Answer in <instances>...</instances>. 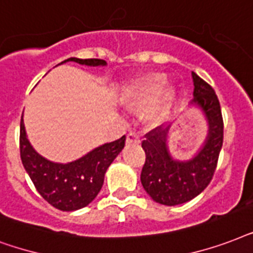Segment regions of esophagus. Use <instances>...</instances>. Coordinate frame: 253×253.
Wrapping results in <instances>:
<instances>
[{
    "mask_svg": "<svg viewBox=\"0 0 253 253\" xmlns=\"http://www.w3.org/2000/svg\"><path fill=\"white\" fill-rule=\"evenodd\" d=\"M141 138L140 136L134 132H129L126 134V144H140Z\"/></svg>",
    "mask_w": 253,
    "mask_h": 253,
    "instance_id": "esophagus-1",
    "label": "esophagus"
}]
</instances>
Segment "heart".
<instances>
[{
	"label": "heart",
	"instance_id": "heart-1",
	"mask_svg": "<svg viewBox=\"0 0 253 253\" xmlns=\"http://www.w3.org/2000/svg\"><path fill=\"white\" fill-rule=\"evenodd\" d=\"M164 83V76L160 74H153L149 75L144 79L138 80L134 84L126 89V92L123 96V103L126 108L138 109L144 107L148 103L150 97L157 93V91ZM174 99V89L170 87L162 88L158 92L157 97L153 100V103L150 105V108L146 112V120L149 123H157L161 119L170 105L173 103Z\"/></svg>",
	"mask_w": 253,
	"mask_h": 253
}]
</instances>
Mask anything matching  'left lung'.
I'll return each mask as SVG.
<instances>
[{
    "label": "left lung",
    "instance_id": "left-lung-1",
    "mask_svg": "<svg viewBox=\"0 0 253 253\" xmlns=\"http://www.w3.org/2000/svg\"><path fill=\"white\" fill-rule=\"evenodd\" d=\"M194 99L191 104L203 111L209 123V134L203 148L189 161H177L166 146L168 130L160 126L145 134L142 149L146 158L141 171V183L153 201L175 206L206 189L214 177L223 145V117L218 96L210 84L193 72Z\"/></svg>",
    "mask_w": 253,
    "mask_h": 253
}]
</instances>
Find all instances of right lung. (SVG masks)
Masks as SVG:
<instances>
[{
    "label": "right lung",
    "mask_w": 253,
    "mask_h": 253,
    "mask_svg": "<svg viewBox=\"0 0 253 253\" xmlns=\"http://www.w3.org/2000/svg\"><path fill=\"white\" fill-rule=\"evenodd\" d=\"M85 66H105L103 59L68 58L64 62ZM125 136L104 144L70 164H55L35 152L26 137L23 120L19 129V152L23 168L44 201L62 211H75L88 206L101 190L104 174L125 145Z\"/></svg>",
    "instance_id": "obj_1"
}]
</instances>
